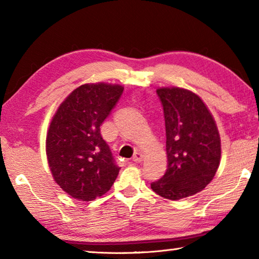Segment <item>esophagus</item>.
Listing matches in <instances>:
<instances>
[{"instance_id": "obj_1", "label": "esophagus", "mask_w": 259, "mask_h": 259, "mask_svg": "<svg viewBox=\"0 0 259 259\" xmlns=\"http://www.w3.org/2000/svg\"><path fill=\"white\" fill-rule=\"evenodd\" d=\"M143 159H144V155L140 152H136L134 156H133V161L136 162V163H139V162H142Z\"/></svg>"}]
</instances>
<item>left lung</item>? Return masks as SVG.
Wrapping results in <instances>:
<instances>
[{
  "instance_id": "8db88e82",
  "label": "left lung",
  "mask_w": 259,
  "mask_h": 259,
  "mask_svg": "<svg viewBox=\"0 0 259 259\" xmlns=\"http://www.w3.org/2000/svg\"><path fill=\"white\" fill-rule=\"evenodd\" d=\"M168 168L151 184L164 199L181 200L201 192L221 162V137L211 113L198 95L182 88H160Z\"/></svg>"
}]
</instances>
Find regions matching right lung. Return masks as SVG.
I'll return each instance as SVG.
<instances>
[{"mask_svg":"<svg viewBox=\"0 0 259 259\" xmlns=\"http://www.w3.org/2000/svg\"><path fill=\"white\" fill-rule=\"evenodd\" d=\"M122 93L119 84H82L52 117L46 143L48 163L55 182L74 199L93 201L102 196L119 175L100 125Z\"/></svg>","mask_w":259,"mask_h":259,"instance_id":"right-lung-1","label":"right lung"}]
</instances>
